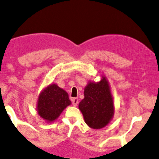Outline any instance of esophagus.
<instances>
[{
	"label": "esophagus",
	"instance_id": "34e87169",
	"mask_svg": "<svg viewBox=\"0 0 159 159\" xmlns=\"http://www.w3.org/2000/svg\"><path fill=\"white\" fill-rule=\"evenodd\" d=\"M72 103L73 106H77L78 104V98H72Z\"/></svg>",
	"mask_w": 159,
	"mask_h": 159
}]
</instances>
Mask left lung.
Returning <instances> with one entry per match:
<instances>
[{
  "instance_id": "left-lung-1",
  "label": "left lung",
  "mask_w": 159,
  "mask_h": 159,
  "mask_svg": "<svg viewBox=\"0 0 159 159\" xmlns=\"http://www.w3.org/2000/svg\"><path fill=\"white\" fill-rule=\"evenodd\" d=\"M84 98L79 104L84 121L89 126L100 129L110 123L115 109L109 83L102 77L99 82H90L84 89Z\"/></svg>"
}]
</instances>
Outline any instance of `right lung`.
Returning a JSON list of instances; mask_svg holds the SVG:
<instances>
[{"instance_id":"add662e5","label":"right lung","mask_w":159,"mask_h":159,"mask_svg":"<svg viewBox=\"0 0 159 159\" xmlns=\"http://www.w3.org/2000/svg\"><path fill=\"white\" fill-rule=\"evenodd\" d=\"M71 104L68 94L56 84H50L38 97V115L47 122H52L60 116L65 108Z\"/></svg>"}]
</instances>
